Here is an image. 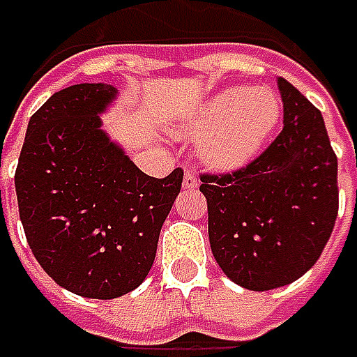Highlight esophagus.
I'll list each match as a JSON object with an SVG mask.
<instances>
[{
    "label": "esophagus",
    "mask_w": 357,
    "mask_h": 357,
    "mask_svg": "<svg viewBox=\"0 0 357 357\" xmlns=\"http://www.w3.org/2000/svg\"><path fill=\"white\" fill-rule=\"evenodd\" d=\"M183 186L188 188V190H192V188H197L199 186V176L195 174L192 171H186L185 178H183Z\"/></svg>",
    "instance_id": "obj_1"
}]
</instances>
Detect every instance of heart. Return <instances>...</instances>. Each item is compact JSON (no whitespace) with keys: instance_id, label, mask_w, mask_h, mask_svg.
<instances>
[{"instance_id":"heart-1","label":"heart","mask_w":357,"mask_h":357,"mask_svg":"<svg viewBox=\"0 0 357 357\" xmlns=\"http://www.w3.org/2000/svg\"><path fill=\"white\" fill-rule=\"evenodd\" d=\"M282 117L280 97L268 87H228L176 123V137L199 141L200 160L214 171H238L266 146Z\"/></svg>"}]
</instances>
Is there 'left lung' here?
I'll use <instances>...</instances> for the list:
<instances>
[{"mask_svg": "<svg viewBox=\"0 0 357 357\" xmlns=\"http://www.w3.org/2000/svg\"><path fill=\"white\" fill-rule=\"evenodd\" d=\"M284 129L232 174H202L214 258L234 284L264 292L304 276L337 216V158L322 113L278 77Z\"/></svg>", "mask_w": 357, "mask_h": 357, "instance_id": "obj_1", "label": "left lung"}]
</instances>
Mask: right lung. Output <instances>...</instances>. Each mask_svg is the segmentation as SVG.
Returning a JSON list of instances; mask_svg holds the SVG:
<instances>
[{
    "label": "right lung",
    "instance_id": "1",
    "mask_svg": "<svg viewBox=\"0 0 357 357\" xmlns=\"http://www.w3.org/2000/svg\"><path fill=\"white\" fill-rule=\"evenodd\" d=\"M117 87L79 83L29 119L15 192L29 248L61 288L113 300L141 286L183 171L144 174L101 129Z\"/></svg>",
    "mask_w": 357,
    "mask_h": 357
}]
</instances>
